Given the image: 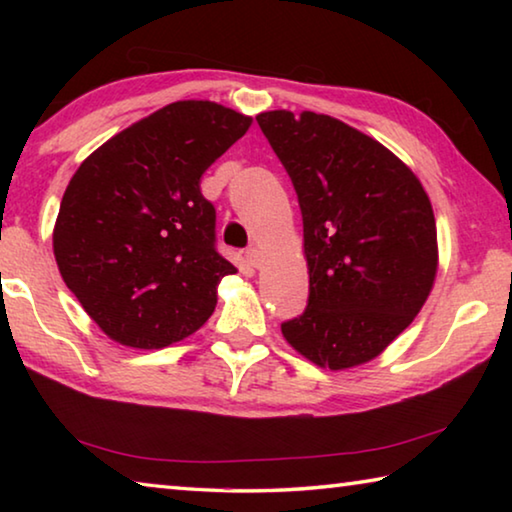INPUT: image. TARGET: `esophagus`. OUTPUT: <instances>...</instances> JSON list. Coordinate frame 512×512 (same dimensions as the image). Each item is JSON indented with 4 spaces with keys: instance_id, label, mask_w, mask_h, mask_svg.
<instances>
[{
    "instance_id": "1",
    "label": "esophagus",
    "mask_w": 512,
    "mask_h": 512,
    "mask_svg": "<svg viewBox=\"0 0 512 512\" xmlns=\"http://www.w3.org/2000/svg\"><path fill=\"white\" fill-rule=\"evenodd\" d=\"M246 262L250 266L259 268V264H262V250H259V248H248L246 250Z\"/></svg>"
}]
</instances>
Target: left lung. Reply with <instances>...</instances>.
<instances>
[{"label":"left lung","mask_w":512,"mask_h":512,"mask_svg":"<svg viewBox=\"0 0 512 512\" xmlns=\"http://www.w3.org/2000/svg\"><path fill=\"white\" fill-rule=\"evenodd\" d=\"M302 212L309 302L282 323L320 368L379 357L427 302L438 271L431 201L418 176L372 137L318 112L257 115Z\"/></svg>","instance_id":"1"}]
</instances>
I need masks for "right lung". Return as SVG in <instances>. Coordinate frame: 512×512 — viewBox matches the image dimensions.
<instances>
[{
	"instance_id": "obj_1",
	"label": "right lung",
	"mask_w": 512,
	"mask_h": 512,
	"mask_svg": "<svg viewBox=\"0 0 512 512\" xmlns=\"http://www.w3.org/2000/svg\"><path fill=\"white\" fill-rule=\"evenodd\" d=\"M253 117L214 101H176L81 162L60 201L54 255L67 289L112 341L160 350L194 334L237 273L214 246L210 164Z\"/></svg>"
}]
</instances>
